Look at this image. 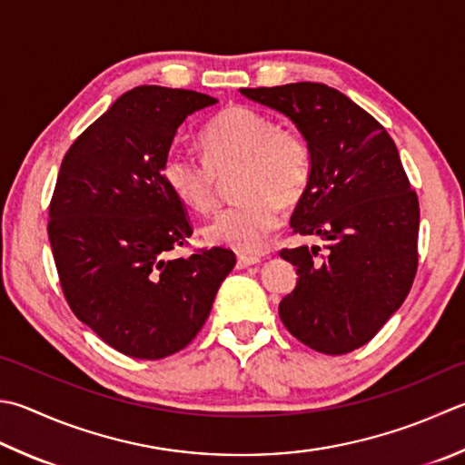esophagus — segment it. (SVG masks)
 Instances as JSON below:
<instances>
[{
  "label": "esophagus",
  "mask_w": 465,
  "mask_h": 465,
  "mask_svg": "<svg viewBox=\"0 0 465 465\" xmlns=\"http://www.w3.org/2000/svg\"><path fill=\"white\" fill-rule=\"evenodd\" d=\"M261 259L259 257H252V255H239L236 257V269H247L252 265H259Z\"/></svg>",
  "instance_id": "obj_1"
}]
</instances>
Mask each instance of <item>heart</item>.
Instances as JSON below:
<instances>
[{
  "label": "heart",
  "instance_id": "obj_1",
  "mask_svg": "<svg viewBox=\"0 0 465 465\" xmlns=\"http://www.w3.org/2000/svg\"><path fill=\"white\" fill-rule=\"evenodd\" d=\"M204 157L170 150L162 178L180 203L194 210L214 204L218 176L239 165L234 194L204 224L210 244L241 252L259 251L279 224V210L300 203L312 173V152L297 129L279 127L273 117L251 107H231L204 127L200 135Z\"/></svg>",
  "mask_w": 465,
  "mask_h": 465
}]
</instances>
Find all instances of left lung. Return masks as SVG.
I'll use <instances>...</instances> for the list:
<instances>
[{"mask_svg":"<svg viewBox=\"0 0 465 465\" xmlns=\"http://www.w3.org/2000/svg\"><path fill=\"white\" fill-rule=\"evenodd\" d=\"M283 113L312 152L308 188L293 232L320 247L283 249L297 285L279 303L289 334L323 354H346L371 341L411 292L417 273L419 200L397 145L379 121L346 94L320 83L241 89Z\"/></svg>","mask_w":465,"mask_h":465,"instance_id":"1","label":"left lung"}]
</instances>
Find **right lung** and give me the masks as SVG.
<instances>
[{
    "label": "right lung",
    "mask_w": 465,
    "mask_h": 465,
    "mask_svg": "<svg viewBox=\"0 0 465 465\" xmlns=\"http://www.w3.org/2000/svg\"><path fill=\"white\" fill-rule=\"evenodd\" d=\"M196 91L137 86L66 152L48 239L70 310L111 348L157 361L204 326L236 257L223 247L170 259L192 234L162 163L180 125L216 104Z\"/></svg>",
    "instance_id": "1"
}]
</instances>
